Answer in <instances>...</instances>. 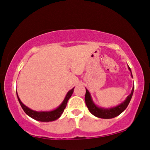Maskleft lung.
<instances>
[{
    "instance_id": "8db88e82",
    "label": "left lung",
    "mask_w": 150,
    "mask_h": 150,
    "mask_svg": "<svg viewBox=\"0 0 150 150\" xmlns=\"http://www.w3.org/2000/svg\"><path fill=\"white\" fill-rule=\"evenodd\" d=\"M128 69H129L130 72H131V76L133 78L132 76V71L130 67L128 66ZM86 89V93H85V100L86 105L88 108L89 112L92 113L93 115L96 116V117L100 118H105V119H108V118H113L116 116H117L122 113L124 110L127 108L128 105H129L130 100L132 97L134 93V85L132 87V92L130 93L129 96H127L125 100L121 103L118 105L114 107H111V108H101V107H98L95 104V103L93 100L92 97L91 96L90 92L89 90Z\"/></svg>"
}]
</instances>
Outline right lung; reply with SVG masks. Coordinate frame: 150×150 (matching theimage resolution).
Segmentation results:
<instances>
[{"label": "right lung", "instance_id": "obj_1", "mask_svg": "<svg viewBox=\"0 0 150 150\" xmlns=\"http://www.w3.org/2000/svg\"><path fill=\"white\" fill-rule=\"evenodd\" d=\"M74 89V87L70 89V90L67 93L65 98H64L63 102L61 103V104L59 106L57 107L56 109H54V110L50 111H40V112H38V111L33 110L32 109L29 108L28 107H27L25 105H24L22 102H21L17 92L16 95L17 98H18V100L19 101V103H20L21 106L22 107L23 110H24V112L26 113L27 115H28L30 117L32 118L33 119L38 120V121L50 122L57 120L58 118L61 117V114H63V111L66 108V105H67L68 100H69V98H70L71 95L73 94Z\"/></svg>", "mask_w": 150, "mask_h": 150}]
</instances>
